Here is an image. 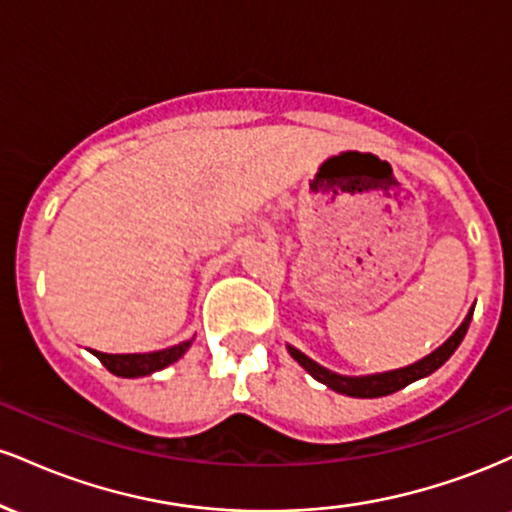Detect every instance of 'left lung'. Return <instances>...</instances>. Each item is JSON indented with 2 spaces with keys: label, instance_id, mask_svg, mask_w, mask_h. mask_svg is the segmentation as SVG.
Segmentation results:
<instances>
[{
  "label": "left lung",
  "instance_id": "left-lung-1",
  "mask_svg": "<svg viewBox=\"0 0 512 512\" xmlns=\"http://www.w3.org/2000/svg\"><path fill=\"white\" fill-rule=\"evenodd\" d=\"M472 315H474V308L469 310L467 317L462 320V325L457 327L455 332H452V337L445 342L443 346H438L433 354H428L421 358V361L411 363L407 368H397V370H387V373H373V375H358V378H351V375H339V373H332V370L322 368L320 363H315L313 358H308L301 351L296 349V346H286L289 349V354L296 358L301 366L308 370L310 375L317 380V383L327 385L330 390L339 392V395H349V397H361V399H373V397H385V395H392V392L402 390V387H407L414 383V380H421L426 378V375L436 373V370L443 366L448 358L455 354V349L460 346V342L464 339V334L469 330V322H472Z\"/></svg>",
  "mask_w": 512,
  "mask_h": 512
}]
</instances>
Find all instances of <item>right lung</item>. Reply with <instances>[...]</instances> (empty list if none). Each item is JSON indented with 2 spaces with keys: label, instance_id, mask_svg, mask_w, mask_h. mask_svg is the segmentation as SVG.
<instances>
[{
  "label": "right lung",
  "instance_id": "add662e5",
  "mask_svg": "<svg viewBox=\"0 0 512 512\" xmlns=\"http://www.w3.org/2000/svg\"><path fill=\"white\" fill-rule=\"evenodd\" d=\"M190 344L192 339L190 342L168 346V349L151 351V354H103V351H93V356L113 375H120V378H142V375H151L178 361L190 349Z\"/></svg>",
  "mask_w": 512,
  "mask_h": 512
}]
</instances>
